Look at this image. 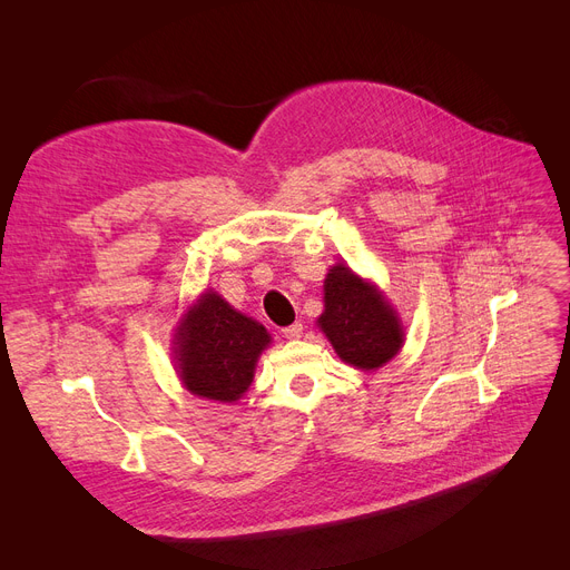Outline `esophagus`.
Listing matches in <instances>:
<instances>
[{"label": "esophagus", "mask_w": 570, "mask_h": 570, "mask_svg": "<svg viewBox=\"0 0 570 570\" xmlns=\"http://www.w3.org/2000/svg\"><path fill=\"white\" fill-rule=\"evenodd\" d=\"M282 335L286 337V340H297L303 335V323H293V325H288V327H284L282 331Z\"/></svg>", "instance_id": "obj_1"}]
</instances>
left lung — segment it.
<instances>
[{"label":"left lung","instance_id":"obj_1","mask_svg":"<svg viewBox=\"0 0 570 570\" xmlns=\"http://www.w3.org/2000/svg\"><path fill=\"white\" fill-rule=\"evenodd\" d=\"M323 291L325 312L318 325L342 361L357 370H376L391 361L404 333L381 293L346 265L327 273Z\"/></svg>","mask_w":570,"mask_h":570}]
</instances>
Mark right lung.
<instances>
[{"instance_id": "right-lung-1", "label": "right lung", "mask_w": 570, "mask_h": 570, "mask_svg": "<svg viewBox=\"0 0 570 570\" xmlns=\"http://www.w3.org/2000/svg\"><path fill=\"white\" fill-rule=\"evenodd\" d=\"M177 367L198 397L235 402L252 385L256 361L269 344L265 327L205 293L175 335Z\"/></svg>"}]
</instances>
